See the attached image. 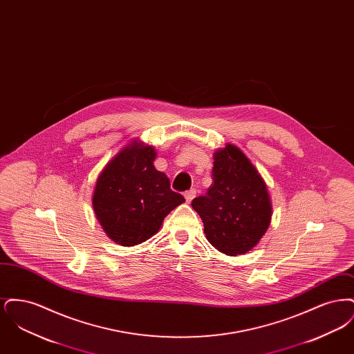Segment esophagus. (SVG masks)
<instances>
[{
	"mask_svg": "<svg viewBox=\"0 0 354 354\" xmlns=\"http://www.w3.org/2000/svg\"><path fill=\"white\" fill-rule=\"evenodd\" d=\"M195 196H196V191H195V189H189V191H187L185 194V198L187 203L192 202Z\"/></svg>",
	"mask_w": 354,
	"mask_h": 354,
	"instance_id": "34e87169",
	"label": "esophagus"
}]
</instances>
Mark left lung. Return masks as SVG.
Segmentation results:
<instances>
[{
  "instance_id": "obj_1",
  "label": "left lung",
  "mask_w": 354,
  "mask_h": 354,
  "mask_svg": "<svg viewBox=\"0 0 354 354\" xmlns=\"http://www.w3.org/2000/svg\"><path fill=\"white\" fill-rule=\"evenodd\" d=\"M191 205L202 218L207 240L227 256L250 252L266 235L272 219L263 176L231 143L214 152L212 185Z\"/></svg>"
}]
</instances>
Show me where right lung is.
I'll use <instances>...</instances> for the list:
<instances>
[{
    "mask_svg": "<svg viewBox=\"0 0 354 354\" xmlns=\"http://www.w3.org/2000/svg\"><path fill=\"white\" fill-rule=\"evenodd\" d=\"M156 150L131 140L107 162L97 178L93 208L104 234L122 247H134L158 234L169 212L185 198L155 169Z\"/></svg>",
    "mask_w": 354,
    "mask_h": 354,
    "instance_id": "1",
    "label": "right lung"
}]
</instances>
